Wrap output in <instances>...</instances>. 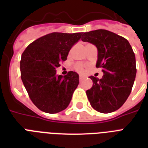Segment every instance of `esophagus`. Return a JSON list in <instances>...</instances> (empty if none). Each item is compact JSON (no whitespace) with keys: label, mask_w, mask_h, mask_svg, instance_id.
Instances as JSON below:
<instances>
[{"label":"esophagus","mask_w":148,"mask_h":148,"mask_svg":"<svg viewBox=\"0 0 148 148\" xmlns=\"http://www.w3.org/2000/svg\"><path fill=\"white\" fill-rule=\"evenodd\" d=\"M84 78V77L83 75H80V76H79V80H80V81H82Z\"/></svg>","instance_id":"1"}]
</instances>
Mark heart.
<instances>
[{
    "label": "heart",
    "mask_w": 148,
    "mask_h": 148,
    "mask_svg": "<svg viewBox=\"0 0 148 148\" xmlns=\"http://www.w3.org/2000/svg\"><path fill=\"white\" fill-rule=\"evenodd\" d=\"M75 68H76L77 71H84V67L81 64H77L76 67H75Z\"/></svg>",
    "instance_id": "1"
}]
</instances>
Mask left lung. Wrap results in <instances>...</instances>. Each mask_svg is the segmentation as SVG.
<instances>
[{
	"instance_id": "8db88e82",
	"label": "left lung",
	"mask_w": 148,
	"mask_h": 148,
	"mask_svg": "<svg viewBox=\"0 0 148 148\" xmlns=\"http://www.w3.org/2000/svg\"><path fill=\"white\" fill-rule=\"evenodd\" d=\"M81 40L97 49L96 67H102L101 79L90 76L93 86L86 91L92 108L101 113L119 109L131 94L136 77V60L125 38L107 30L84 33Z\"/></svg>"
}]
</instances>
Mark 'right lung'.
I'll use <instances>...</instances> for the list:
<instances>
[{"label":"right lung","instance_id":"right-lung-1","mask_svg":"<svg viewBox=\"0 0 148 148\" xmlns=\"http://www.w3.org/2000/svg\"><path fill=\"white\" fill-rule=\"evenodd\" d=\"M81 38V33H51L27 46L21 55V80L35 106L49 114L62 111L71 101L79 84V75L70 71L57 75L56 68L67 60L70 50Z\"/></svg>","mask_w":148,"mask_h":148}]
</instances>
